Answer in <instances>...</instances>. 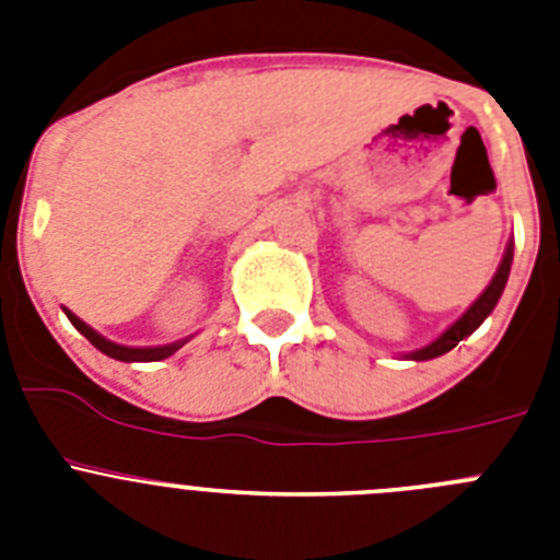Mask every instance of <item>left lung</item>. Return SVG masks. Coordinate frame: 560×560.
Returning a JSON list of instances; mask_svg holds the SVG:
<instances>
[{"label": "left lung", "mask_w": 560, "mask_h": 560, "mask_svg": "<svg viewBox=\"0 0 560 560\" xmlns=\"http://www.w3.org/2000/svg\"><path fill=\"white\" fill-rule=\"evenodd\" d=\"M511 264H513V246H508V252H504L502 264H499L497 275H493L491 285L482 291V296H479L477 303L471 305V308L465 311L463 316H459L457 323L452 325V328L446 330V334L440 336V339H434L432 345H427L423 350H415L412 359L418 361H427V359H434V355H443L448 353L452 348H457L459 341L465 339L468 334H474V330L479 328V325L485 323V316L491 314L493 305L499 303V296H502L504 291V283H508V275H511Z\"/></svg>", "instance_id": "left-lung-1"}]
</instances>
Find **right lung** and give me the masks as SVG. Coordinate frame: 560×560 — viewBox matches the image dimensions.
Returning <instances> with one entry per match:
<instances>
[{"instance_id": "add662e5", "label": "right lung", "mask_w": 560, "mask_h": 560, "mask_svg": "<svg viewBox=\"0 0 560 560\" xmlns=\"http://www.w3.org/2000/svg\"><path fill=\"white\" fill-rule=\"evenodd\" d=\"M67 316H69V323L75 325V328L81 330V334L86 336V339L92 341L101 353L112 355V359L117 361H160V359H167L171 353H176V350L185 345V341H176V345H165V348H122V345H114V341L103 339L101 334H95V330L89 328L86 323H81L75 314H69L67 311Z\"/></svg>"}]
</instances>
